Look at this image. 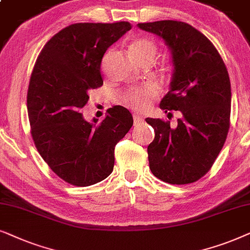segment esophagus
<instances>
[{
	"label": "esophagus",
	"mask_w": 250,
	"mask_h": 250,
	"mask_svg": "<svg viewBox=\"0 0 250 250\" xmlns=\"http://www.w3.org/2000/svg\"><path fill=\"white\" fill-rule=\"evenodd\" d=\"M134 122H135V125H141V123L144 122V119H143V116H141V115L134 114Z\"/></svg>",
	"instance_id": "esophagus-1"
}]
</instances>
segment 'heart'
<instances>
[{"label": "heart", "instance_id": "1", "mask_svg": "<svg viewBox=\"0 0 250 250\" xmlns=\"http://www.w3.org/2000/svg\"><path fill=\"white\" fill-rule=\"evenodd\" d=\"M129 53L136 62L145 58L154 59L158 53V46L148 39H136L129 45ZM156 96H158V90L153 85H147L131 89L125 94V101L135 108L144 109Z\"/></svg>", "mask_w": 250, "mask_h": 250}]
</instances>
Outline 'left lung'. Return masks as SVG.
<instances>
[{
	"label": "left lung",
	"instance_id": "8db88e82",
	"mask_svg": "<svg viewBox=\"0 0 250 250\" xmlns=\"http://www.w3.org/2000/svg\"><path fill=\"white\" fill-rule=\"evenodd\" d=\"M137 26L164 39L170 49L174 73L160 107L168 115H172L170 111L182 113L176 127L161 119H146L155 132L147 147L149 169L169 184L194 183L214 165L228 136V69L214 44L186 22L160 21Z\"/></svg>",
	"mask_w": 250,
	"mask_h": 250
}]
</instances>
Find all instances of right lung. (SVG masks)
<instances>
[{"mask_svg": "<svg viewBox=\"0 0 250 250\" xmlns=\"http://www.w3.org/2000/svg\"><path fill=\"white\" fill-rule=\"evenodd\" d=\"M128 21L78 22L46 42L33 68L27 111L33 141L58 177L75 186L102 182L113 171L115 145L130 130L131 113L116 105L96 125L83 119L88 91L103 85L101 64Z\"/></svg>", "mask_w": 250, "mask_h": 250, "instance_id": "add662e5", "label": "right lung"}]
</instances>
